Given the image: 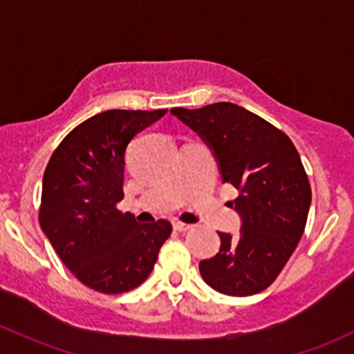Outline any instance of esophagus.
<instances>
[{"instance_id": "obj_1", "label": "esophagus", "mask_w": 354, "mask_h": 354, "mask_svg": "<svg viewBox=\"0 0 354 354\" xmlns=\"http://www.w3.org/2000/svg\"><path fill=\"white\" fill-rule=\"evenodd\" d=\"M173 228L178 232H185V230H189V228H192V225L183 223V221H173Z\"/></svg>"}]
</instances>
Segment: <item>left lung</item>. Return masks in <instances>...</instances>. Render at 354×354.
I'll list each match as a JSON object with an SVG mask.
<instances>
[{"instance_id": "8db88e82", "label": "left lung", "mask_w": 354, "mask_h": 354, "mask_svg": "<svg viewBox=\"0 0 354 354\" xmlns=\"http://www.w3.org/2000/svg\"><path fill=\"white\" fill-rule=\"evenodd\" d=\"M171 112L215 153L223 183L239 189L230 203L242 216L240 234L218 232L220 252L201 260V277L228 296L262 292L284 269L308 221L310 185L296 146L266 119L232 102Z\"/></svg>"}]
</instances>
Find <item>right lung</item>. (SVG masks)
Returning <instances> with one entry per match:
<instances>
[{
	"label": "right lung",
	"mask_w": 354,
	"mask_h": 354,
	"mask_svg": "<svg viewBox=\"0 0 354 354\" xmlns=\"http://www.w3.org/2000/svg\"><path fill=\"white\" fill-rule=\"evenodd\" d=\"M166 112L112 109L92 115L65 136L46 165L40 227L67 269L97 292L141 286L173 230L168 220L138 223L118 209L126 147Z\"/></svg>",
	"instance_id": "add662e5"
}]
</instances>
